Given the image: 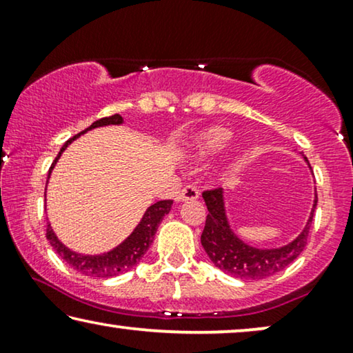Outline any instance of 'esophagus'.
Returning <instances> with one entry per match:
<instances>
[{
	"mask_svg": "<svg viewBox=\"0 0 353 353\" xmlns=\"http://www.w3.org/2000/svg\"><path fill=\"white\" fill-rule=\"evenodd\" d=\"M199 196V190L194 185H186L183 190L176 194V201H191Z\"/></svg>",
	"mask_w": 353,
	"mask_h": 353,
	"instance_id": "esophagus-1",
	"label": "esophagus"
}]
</instances>
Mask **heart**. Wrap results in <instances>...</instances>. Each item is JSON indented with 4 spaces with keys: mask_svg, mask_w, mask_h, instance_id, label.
I'll list each match as a JSON object with an SVG mask.
<instances>
[{
    "mask_svg": "<svg viewBox=\"0 0 353 353\" xmlns=\"http://www.w3.org/2000/svg\"><path fill=\"white\" fill-rule=\"evenodd\" d=\"M230 139H231V133L228 130L212 128L209 132L201 133L199 137L196 138L194 146L197 149V152L202 154V156H205V154L215 152L219 151V149L225 148L226 144L230 143Z\"/></svg>",
    "mask_w": 353,
    "mask_h": 353,
    "instance_id": "b5f03b06",
    "label": "heart"
}]
</instances>
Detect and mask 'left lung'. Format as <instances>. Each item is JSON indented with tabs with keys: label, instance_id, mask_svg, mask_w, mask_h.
<instances>
[{
	"label": "left lung",
	"instance_id": "8db88e82",
	"mask_svg": "<svg viewBox=\"0 0 353 353\" xmlns=\"http://www.w3.org/2000/svg\"><path fill=\"white\" fill-rule=\"evenodd\" d=\"M202 197H204L207 210H209L204 231L201 234L202 248L205 249L207 255L216 268L234 278L245 279V281L273 276V274L283 272L289 263H292L302 254V250L307 245L313 212H315L318 201V196L315 194V204H313L307 226L291 244L279 249L263 250L243 243L231 231L228 221H226L223 192L220 188L205 190L202 192Z\"/></svg>",
	"mask_w": 353,
	"mask_h": 353
}]
</instances>
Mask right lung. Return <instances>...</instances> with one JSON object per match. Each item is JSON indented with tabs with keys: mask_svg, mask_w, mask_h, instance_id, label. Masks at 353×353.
Instances as JSON below:
<instances>
[{
	"mask_svg": "<svg viewBox=\"0 0 353 353\" xmlns=\"http://www.w3.org/2000/svg\"><path fill=\"white\" fill-rule=\"evenodd\" d=\"M122 122H123L122 117H120L119 114H115V115H110V117L96 120L94 123H91L90 127L83 130L81 133L88 132V130L96 128V127H104V125H119ZM81 133L75 134V137H72L64 143V146L61 148L59 154H57L54 162H52V165L50 167L48 178H50L52 167H54L57 159L61 157L62 151H64V149L69 146L75 138H79ZM172 204H173L172 199L159 201L156 204H152L146 210L143 220L139 221V225L134 228L133 233L130 234L122 244L110 250V252H105L101 255H81V254L72 252L70 249H67L65 245L56 238V234L52 233L50 225H48L46 228V239L50 241V244L54 248L56 252L59 254V257L62 260H65V262L69 263L72 268L77 270L79 273L85 274V276H94V278H112V276H117L119 273L127 272V270L134 267V265L141 260V257L146 254V250L152 243L154 234H156V231L159 228V223H161L163 216L170 212Z\"/></svg>",
	"mask_w": 353,
	"mask_h": 353,
	"instance_id": "obj_1",
	"label": "right lung"
}]
</instances>
